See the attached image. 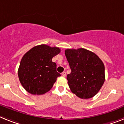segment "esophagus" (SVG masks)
Instances as JSON below:
<instances>
[{"mask_svg": "<svg viewBox=\"0 0 124 124\" xmlns=\"http://www.w3.org/2000/svg\"><path fill=\"white\" fill-rule=\"evenodd\" d=\"M61 75H62V76L63 77H65L66 76V72H65V71H63V73H61Z\"/></svg>", "mask_w": 124, "mask_h": 124, "instance_id": "1", "label": "esophagus"}]
</instances>
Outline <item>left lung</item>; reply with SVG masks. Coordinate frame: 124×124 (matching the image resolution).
Listing matches in <instances>:
<instances>
[{
    "label": "left lung",
    "mask_w": 124,
    "mask_h": 124,
    "mask_svg": "<svg viewBox=\"0 0 124 124\" xmlns=\"http://www.w3.org/2000/svg\"><path fill=\"white\" fill-rule=\"evenodd\" d=\"M71 68L67 80L71 91L81 99L94 96L105 80V65L95 53L84 48L65 50Z\"/></svg>",
    "instance_id": "8db88e82"
}]
</instances>
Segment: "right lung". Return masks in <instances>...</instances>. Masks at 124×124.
<instances>
[{
    "mask_svg": "<svg viewBox=\"0 0 124 124\" xmlns=\"http://www.w3.org/2000/svg\"><path fill=\"white\" fill-rule=\"evenodd\" d=\"M60 49L42 44L31 48L21 59L18 77L22 86L31 94H44L51 90L60 73L52 61Z\"/></svg>",
    "mask_w": 124,
    "mask_h": 124,
    "instance_id": "obj_1",
    "label": "right lung"
}]
</instances>
